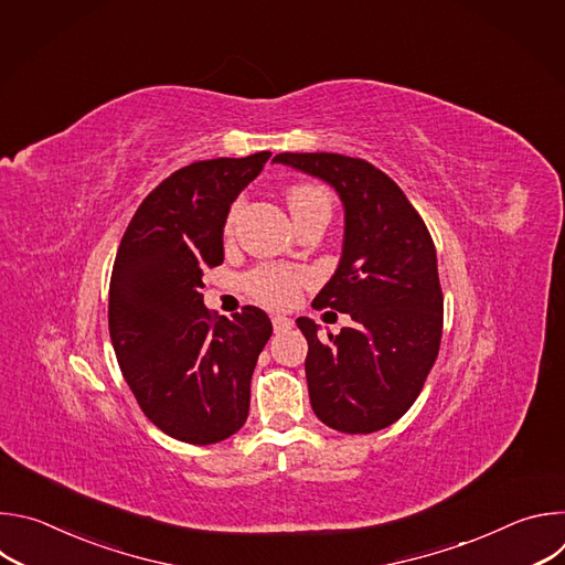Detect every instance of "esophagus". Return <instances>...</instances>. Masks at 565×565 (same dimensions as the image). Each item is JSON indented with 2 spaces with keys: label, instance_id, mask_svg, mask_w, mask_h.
<instances>
[{
  "label": "esophagus",
  "instance_id": "esophagus-1",
  "mask_svg": "<svg viewBox=\"0 0 565 565\" xmlns=\"http://www.w3.org/2000/svg\"><path fill=\"white\" fill-rule=\"evenodd\" d=\"M273 329H275V333H286V331L292 329V319L284 317V315H275L273 317Z\"/></svg>",
  "mask_w": 565,
  "mask_h": 565
}]
</instances>
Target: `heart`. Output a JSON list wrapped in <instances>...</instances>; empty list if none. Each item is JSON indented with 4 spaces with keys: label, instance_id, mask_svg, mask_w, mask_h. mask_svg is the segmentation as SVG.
<instances>
[{
    "label": "heart",
    "instance_id": "obj_1",
    "mask_svg": "<svg viewBox=\"0 0 565 565\" xmlns=\"http://www.w3.org/2000/svg\"><path fill=\"white\" fill-rule=\"evenodd\" d=\"M288 207L292 216L317 212V210L331 212V194L321 185L299 183L288 190ZM234 212L230 216V223L234 218ZM303 281H306L303 270L288 268V266H262L246 277V288L262 303L290 306L297 299Z\"/></svg>",
    "mask_w": 565,
    "mask_h": 565
}]
</instances>
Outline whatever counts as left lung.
Here are the masks:
<instances>
[{
    "mask_svg": "<svg viewBox=\"0 0 565 565\" xmlns=\"http://www.w3.org/2000/svg\"><path fill=\"white\" fill-rule=\"evenodd\" d=\"M273 163L329 183L344 207L335 275L315 308L349 312L353 324L308 342L306 380L315 416L344 434H373L405 416L438 358L443 290L431 234L409 199L384 172L342 153H277Z\"/></svg>",
    "mask_w": 565,
    "mask_h": 565,
    "instance_id": "1",
    "label": "left lung"
}]
</instances>
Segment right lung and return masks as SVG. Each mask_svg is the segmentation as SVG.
<instances>
[{"label": "right lung", "instance_id": "add662e5", "mask_svg": "<svg viewBox=\"0 0 565 565\" xmlns=\"http://www.w3.org/2000/svg\"><path fill=\"white\" fill-rule=\"evenodd\" d=\"M268 158H212L174 172L140 203L116 255L109 335L120 371L142 414L190 445L244 427L253 371L273 335L262 308L214 319L201 295L203 273L223 264L230 205Z\"/></svg>", "mask_w": 565, "mask_h": 565}]
</instances>
